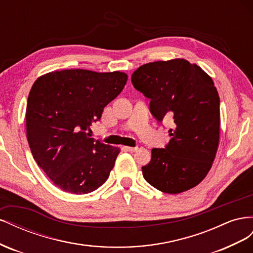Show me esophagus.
Here are the masks:
<instances>
[{
	"mask_svg": "<svg viewBox=\"0 0 253 253\" xmlns=\"http://www.w3.org/2000/svg\"><path fill=\"white\" fill-rule=\"evenodd\" d=\"M126 151H128V152L133 153V152H136L137 150H138V147H126Z\"/></svg>",
	"mask_w": 253,
	"mask_h": 253,
	"instance_id": "1",
	"label": "esophagus"
}]
</instances>
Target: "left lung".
<instances>
[{"label": "left lung", "mask_w": 253, "mask_h": 253, "mask_svg": "<svg viewBox=\"0 0 253 253\" xmlns=\"http://www.w3.org/2000/svg\"><path fill=\"white\" fill-rule=\"evenodd\" d=\"M134 87L150 99L159 122L171 120L172 138L152 150L142 175L151 186L177 194L198 185L208 174L219 140V97L213 80L185 59L157 61L133 73Z\"/></svg>", "instance_id": "8db88e82"}]
</instances>
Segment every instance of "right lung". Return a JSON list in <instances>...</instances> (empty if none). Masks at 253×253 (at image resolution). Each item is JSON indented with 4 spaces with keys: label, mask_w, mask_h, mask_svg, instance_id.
I'll return each mask as SVG.
<instances>
[{
    "label": "right lung",
    "mask_w": 253,
    "mask_h": 253,
    "mask_svg": "<svg viewBox=\"0 0 253 253\" xmlns=\"http://www.w3.org/2000/svg\"><path fill=\"white\" fill-rule=\"evenodd\" d=\"M126 80L120 72L65 70L34 83L26 106L27 140L38 166L59 189L86 194L108 179L120 151L88 132Z\"/></svg>",
    "instance_id": "right-lung-1"
}]
</instances>
